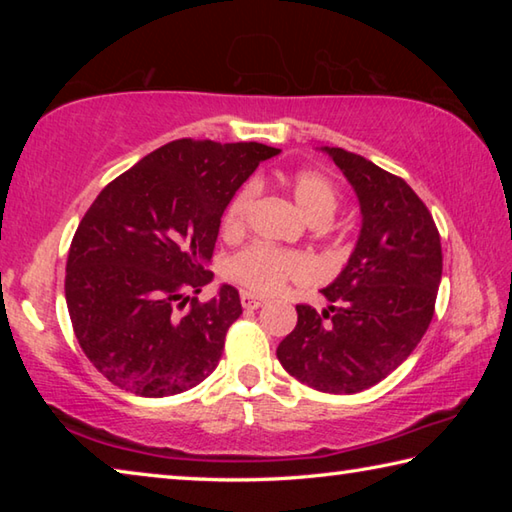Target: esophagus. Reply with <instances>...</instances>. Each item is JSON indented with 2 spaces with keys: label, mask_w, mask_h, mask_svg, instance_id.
I'll return each mask as SVG.
<instances>
[{
  "label": "esophagus",
  "mask_w": 512,
  "mask_h": 512,
  "mask_svg": "<svg viewBox=\"0 0 512 512\" xmlns=\"http://www.w3.org/2000/svg\"><path fill=\"white\" fill-rule=\"evenodd\" d=\"M241 307L248 309V311H253V309L264 307V300L253 296V293H241Z\"/></svg>",
  "instance_id": "esophagus-1"
}]
</instances>
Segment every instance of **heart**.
<instances>
[{
    "mask_svg": "<svg viewBox=\"0 0 512 512\" xmlns=\"http://www.w3.org/2000/svg\"><path fill=\"white\" fill-rule=\"evenodd\" d=\"M289 189L300 212L307 219L314 221H329L339 205L334 185L323 176V173L302 169L289 178ZM257 187L248 183L232 196L223 212V230L235 235L244 228L250 205H253ZM311 273V264L307 257L289 250H280L268 244H250L237 255H232L225 264V275L230 280L239 282L248 291L259 293V296H271L280 291L289 280H305Z\"/></svg>",
    "mask_w": 512,
    "mask_h": 512,
    "instance_id": "b5f03b06",
    "label": "heart"
}]
</instances>
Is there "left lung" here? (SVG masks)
I'll return each mask as SVG.
<instances>
[{"label": "left lung", "mask_w": 512, "mask_h": 512, "mask_svg": "<svg viewBox=\"0 0 512 512\" xmlns=\"http://www.w3.org/2000/svg\"><path fill=\"white\" fill-rule=\"evenodd\" d=\"M361 210L357 246L320 311L298 305V325L277 345L282 368L316 391L350 395L402 366L427 332L443 250L436 223L402 178L363 155L323 146Z\"/></svg>", "instance_id": "left-lung-1"}]
</instances>
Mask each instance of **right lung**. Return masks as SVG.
Here are the masks:
<instances>
[{"label":"right lung","mask_w":512,"mask_h":512,"mask_svg":"<svg viewBox=\"0 0 512 512\" xmlns=\"http://www.w3.org/2000/svg\"><path fill=\"white\" fill-rule=\"evenodd\" d=\"M277 153L257 142H169L85 212L69 246L65 300L85 357L121 391L178 395L216 368L241 314L239 293L221 284L212 300L196 296L214 280L207 266L225 207Z\"/></svg>","instance_id":"1"}]
</instances>
